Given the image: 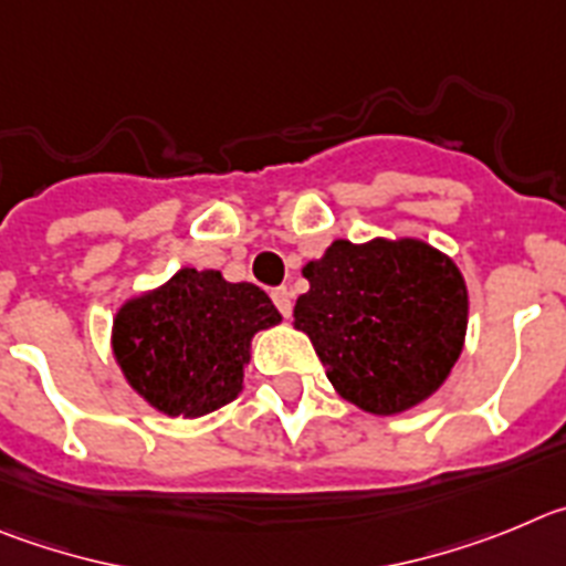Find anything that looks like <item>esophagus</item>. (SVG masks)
<instances>
[{"instance_id":"obj_1","label":"esophagus","mask_w":566,"mask_h":566,"mask_svg":"<svg viewBox=\"0 0 566 566\" xmlns=\"http://www.w3.org/2000/svg\"><path fill=\"white\" fill-rule=\"evenodd\" d=\"M271 298H273V304H276L279 313H282L284 318H287V315L293 313V293H290L287 287H273L271 290Z\"/></svg>"}]
</instances>
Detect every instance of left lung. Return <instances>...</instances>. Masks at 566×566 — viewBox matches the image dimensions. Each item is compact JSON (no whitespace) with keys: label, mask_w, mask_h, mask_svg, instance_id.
<instances>
[{"label":"left lung","mask_w":566,"mask_h":566,"mask_svg":"<svg viewBox=\"0 0 566 566\" xmlns=\"http://www.w3.org/2000/svg\"><path fill=\"white\" fill-rule=\"evenodd\" d=\"M304 276L295 327L344 400L397 415L440 389L468 324L465 282L451 259L417 239H338Z\"/></svg>","instance_id":"left-lung-1"}]
</instances>
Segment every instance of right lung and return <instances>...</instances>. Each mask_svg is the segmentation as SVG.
<instances>
[{
    "label": "right lung",
    "instance_id": "right-lung-1",
    "mask_svg": "<svg viewBox=\"0 0 566 566\" xmlns=\"http://www.w3.org/2000/svg\"><path fill=\"white\" fill-rule=\"evenodd\" d=\"M282 315L264 290L186 268L160 290L124 304L112 329L126 380L155 409L200 417L242 391L253 333Z\"/></svg>",
    "mask_w": 566,
    "mask_h": 566
}]
</instances>
